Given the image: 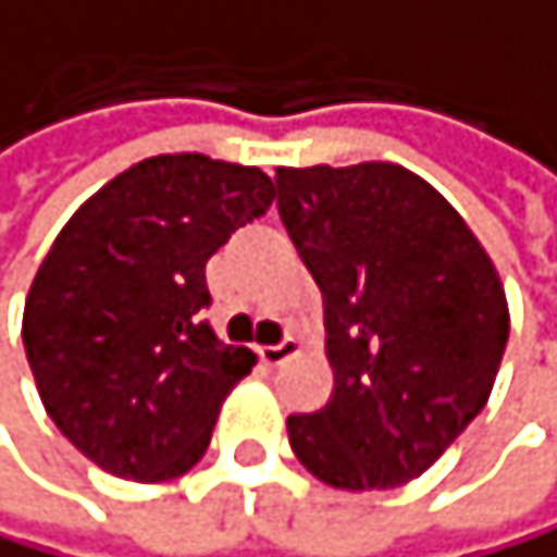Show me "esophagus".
Returning <instances> with one entry per match:
<instances>
[{
  "label": "esophagus",
  "instance_id": "obj_1",
  "mask_svg": "<svg viewBox=\"0 0 557 557\" xmlns=\"http://www.w3.org/2000/svg\"><path fill=\"white\" fill-rule=\"evenodd\" d=\"M297 352H301V342L297 338H284V342H276V346H256V356H260L263 366H281L294 359Z\"/></svg>",
  "mask_w": 557,
  "mask_h": 557
}]
</instances>
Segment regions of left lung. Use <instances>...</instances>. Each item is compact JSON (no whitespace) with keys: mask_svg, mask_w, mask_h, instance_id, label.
I'll return each instance as SVG.
<instances>
[{"mask_svg":"<svg viewBox=\"0 0 557 557\" xmlns=\"http://www.w3.org/2000/svg\"><path fill=\"white\" fill-rule=\"evenodd\" d=\"M281 222L325 301L335 391L290 414L301 466L335 490L421 475L490 400L507 294L472 228L397 163L281 166Z\"/></svg>","mask_w":557,"mask_h":557,"instance_id":"left-lung-1","label":"left lung"}]
</instances>
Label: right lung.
Segmentation results:
<instances>
[{
  "mask_svg": "<svg viewBox=\"0 0 557 557\" xmlns=\"http://www.w3.org/2000/svg\"><path fill=\"white\" fill-rule=\"evenodd\" d=\"M263 171L205 153L150 157L74 211L40 263L23 346L61 435L119 480L191 469L256 356L215 338L205 263L267 215Z\"/></svg>",
  "mask_w": 557,
  "mask_h": 557,
  "instance_id": "add662e5",
  "label": "right lung"
}]
</instances>
